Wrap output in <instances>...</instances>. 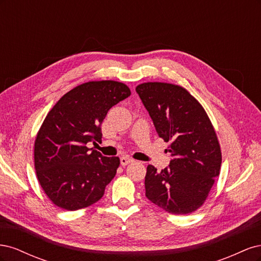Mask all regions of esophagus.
Instances as JSON below:
<instances>
[{"mask_svg": "<svg viewBox=\"0 0 261 261\" xmlns=\"http://www.w3.org/2000/svg\"><path fill=\"white\" fill-rule=\"evenodd\" d=\"M132 162H134V160L130 159V158H128V156H122L121 158V164L123 165V167H126V165L132 163Z\"/></svg>", "mask_w": 261, "mask_h": 261, "instance_id": "obj_1", "label": "esophagus"}]
</instances>
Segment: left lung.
Segmentation results:
<instances>
[{
  "mask_svg": "<svg viewBox=\"0 0 261 261\" xmlns=\"http://www.w3.org/2000/svg\"><path fill=\"white\" fill-rule=\"evenodd\" d=\"M136 91L165 143L172 160L156 172L148 165L146 197L172 215H187L206 201L220 174L222 154L206 111L185 88L168 83H144Z\"/></svg>",
  "mask_w": 261,
  "mask_h": 261,
  "instance_id": "8db88e82",
  "label": "left lung"
}]
</instances>
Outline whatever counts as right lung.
<instances>
[{"instance_id":"add662e5","label":"right lung","mask_w":261,"mask_h":261,"mask_svg":"<svg viewBox=\"0 0 261 261\" xmlns=\"http://www.w3.org/2000/svg\"><path fill=\"white\" fill-rule=\"evenodd\" d=\"M129 96L123 83L88 82L65 93L45 116L35 140V169L55 206L74 211L102 198L120 159L103 156L87 144L102 138L108 111Z\"/></svg>"}]
</instances>
